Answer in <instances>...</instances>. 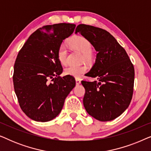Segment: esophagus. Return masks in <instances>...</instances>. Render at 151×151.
I'll return each mask as SVG.
<instances>
[{
  "instance_id": "esophagus-1",
  "label": "esophagus",
  "mask_w": 151,
  "mask_h": 151,
  "mask_svg": "<svg viewBox=\"0 0 151 151\" xmlns=\"http://www.w3.org/2000/svg\"><path fill=\"white\" fill-rule=\"evenodd\" d=\"M76 85H79L81 83V81H80V80L79 79H76Z\"/></svg>"
}]
</instances>
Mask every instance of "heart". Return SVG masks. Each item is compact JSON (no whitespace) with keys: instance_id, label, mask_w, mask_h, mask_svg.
<instances>
[{"instance_id":"obj_1","label":"heart","mask_w":151,"mask_h":151,"mask_svg":"<svg viewBox=\"0 0 151 151\" xmlns=\"http://www.w3.org/2000/svg\"><path fill=\"white\" fill-rule=\"evenodd\" d=\"M69 45L75 49L76 50L80 51L83 54L84 60H88L91 58V53L92 52V45L90 41L83 36L74 37L69 40ZM68 51L65 45L62 44L59 47L58 51V58L62 65H66L67 63ZM87 70L86 65L75 66L70 65L65 70L66 75L70 76L75 78H81L82 75Z\"/></svg>"}]
</instances>
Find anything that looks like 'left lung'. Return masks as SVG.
Listing matches in <instances>:
<instances>
[{
  "label": "left lung",
  "instance_id": "left-lung-1",
  "mask_svg": "<svg viewBox=\"0 0 151 151\" xmlns=\"http://www.w3.org/2000/svg\"><path fill=\"white\" fill-rule=\"evenodd\" d=\"M96 49L95 63L86 76L98 81H82L83 104L88 115L101 122L113 120L124 112L133 92V65L125 49L107 31L79 24L76 29Z\"/></svg>",
  "mask_w": 151,
  "mask_h": 151
}]
</instances>
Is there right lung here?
Returning <instances> with one entry per match:
<instances>
[{"mask_svg": "<svg viewBox=\"0 0 151 151\" xmlns=\"http://www.w3.org/2000/svg\"><path fill=\"white\" fill-rule=\"evenodd\" d=\"M75 27L69 23L42 27L29 37L18 53L14 65V91L20 108L33 120L45 122L56 117L75 87L73 77L60 76L63 69L58 58L59 47ZM49 79H52V83Z\"/></svg>", "mask_w": 151, "mask_h": 151, "instance_id": "1", "label": "right lung"}]
</instances>
